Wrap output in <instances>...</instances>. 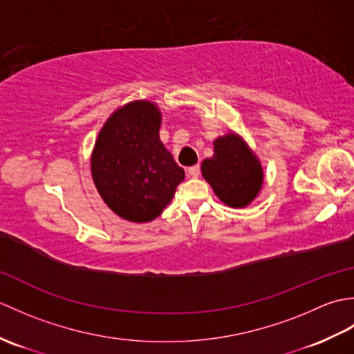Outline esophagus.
<instances>
[{
    "label": "esophagus",
    "instance_id": "obj_1",
    "mask_svg": "<svg viewBox=\"0 0 354 354\" xmlns=\"http://www.w3.org/2000/svg\"><path fill=\"white\" fill-rule=\"evenodd\" d=\"M199 173H201V165H199V164L192 165V167H189V175H190V176L196 178V176H199Z\"/></svg>",
    "mask_w": 354,
    "mask_h": 354
}]
</instances>
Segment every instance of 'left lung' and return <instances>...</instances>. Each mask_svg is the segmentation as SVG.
<instances>
[{"label":"left lung","mask_w":354,"mask_h":354,"mask_svg":"<svg viewBox=\"0 0 354 354\" xmlns=\"http://www.w3.org/2000/svg\"><path fill=\"white\" fill-rule=\"evenodd\" d=\"M202 175L217 198L234 208L250 204L263 183L259 160L236 133L214 141V155L202 162Z\"/></svg>","instance_id":"obj_1"}]
</instances>
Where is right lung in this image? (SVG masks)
Here are the masks:
<instances>
[{
	"label": "right lung",
	"instance_id": "add662e5",
	"mask_svg": "<svg viewBox=\"0 0 354 354\" xmlns=\"http://www.w3.org/2000/svg\"><path fill=\"white\" fill-rule=\"evenodd\" d=\"M160 126L153 103L132 102L108 118L95 141L94 184L106 205L126 221H153L184 179V169L160 141Z\"/></svg>",
	"mask_w": 354,
	"mask_h": 354
}]
</instances>
